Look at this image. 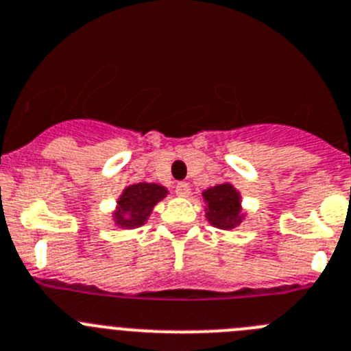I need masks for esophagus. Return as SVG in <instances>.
<instances>
[{
  "label": "esophagus",
  "mask_w": 351,
  "mask_h": 351,
  "mask_svg": "<svg viewBox=\"0 0 351 351\" xmlns=\"http://www.w3.org/2000/svg\"><path fill=\"white\" fill-rule=\"evenodd\" d=\"M176 193H178V197H189L191 186H189L188 182H178V184H176Z\"/></svg>",
  "instance_id": "34e87169"
}]
</instances>
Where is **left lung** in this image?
<instances>
[{
  "mask_svg": "<svg viewBox=\"0 0 351 351\" xmlns=\"http://www.w3.org/2000/svg\"><path fill=\"white\" fill-rule=\"evenodd\" d=\"M207 200V217L214 226L230 230L240 223V197L231 184H219L204 193Z\"/></svg>",
  "mask_w": 351,
  "mask_h": 351,
  "instance_id": "left-lung-1",
  "label": "left lung"
}]
</instances>
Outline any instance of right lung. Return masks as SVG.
Here are the masks:
<instances>
[{"label": "right lung", "instance_id": "obj_1", "mask_svg": "<svg viewBox=\"0 0 351 351\" xmlns=\"http://www.w3.org/2000/svg\"><path fill=\"white\" fill-rule=\"evenodd\" d=\"M167 195L165 188L158 184H139L128 186L118 202L117 223L123 228H137L144 224L153 207Z\"/></svg>", "mask_w": 351, "mask_h": 351}]
</instances>
